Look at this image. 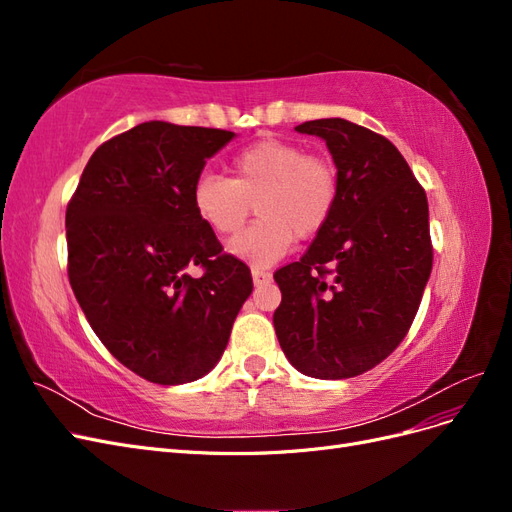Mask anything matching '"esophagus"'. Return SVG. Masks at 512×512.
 Here are the masks:
<instances>
[{
	"mask_svg": "<svg viewBox=\"0 0 512 512\" xmlns=\"http://www.w3.org/2000/svg\"><path fill=\"white\" fill-rule=\"evenodd\" d=\"M252 280H254V286H265V284L271 282V273H269V271L254 269V271H252Z\"/></svg>",
	"mask_w": 512,
	"mask_h": 512,
	"instance_id": "obj_1",
	"label": "esophagus"
}]
</instances>
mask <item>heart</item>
<instances>
[{
	"label": "heart",
	"mask_w": 512,
	"mask_h": 512,
	"mask_svg": "<svg viewBox=\"0 0 512 512\" xmlns=\"http://www.w3.org/2000/svg\"><path fill=\"white\" fill-rule=\"evenodd\" d=\"M230 179L203 173L192 185V207L215 235H237L256 203L258 222L228 243V252L252 267H271L294 239H312L329 224L339 175L324 156L301 145L262 138L230 162Z\"/></svg>",
	"instance_id": "b5f03b06"
}]
</instances>
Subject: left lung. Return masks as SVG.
Listing matches in <instances>:
<instances>
[{"label": "left lung", "instance_id": "8db88e82", "mask_svg": "<svg viewBox=\"0 0 512 512\" xmlns=\"http://www.w3.org/2000/svg\"><path fill=\"white\" fill-rule=\"evenodd\" d=\"M329 147L339 194L299 262L275 271L286 359L320 380L359 376L406 337L431 275L427 196L397 147L346 119L294 128Z\"/></svg>", "mask_w": 512, "mask_h": 512}]
</instances>
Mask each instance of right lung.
<instances>
[{
	"mask_svg": "<svg viewBox=\"0 0 512 512\" xmlns=\"http://www.w3.org/2000/svg\"><path fill=\"white\" fill-rule=\"evenodd\" d=\"M235 136L138 123L94 151L68 205L74 297L106 350L149 382L207 376L252 294L250 269L222 254L192 207L194 181Z\"/></svg>",
	"mask_w": 512,
	"mask_h": 512,
	"instance_id": "right-lung-1",
	"label": "right lung"
}]
</instances>
